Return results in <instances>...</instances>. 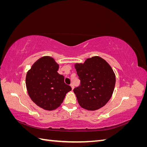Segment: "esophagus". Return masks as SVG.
I'll return each instance as SVG.
<instances>
[{
	"label": "esophagus",
	"instance_id": "obj_1",
	"mask_svg": "<svg viewBox=\"0 0 147 147\" xmlns=\"http://www.w3.org/2000/svg\"><path fill=\"white\" fill-rule=\"evenodd\" d=\"M70 86H71V88H72V90H74V84H73V83H71V84H70Z\"/></svg>",
	"mask_w": 147,
	"mask_h": 147
}]
</instances>
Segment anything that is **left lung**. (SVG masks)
<instances>
[{"label": "left lung", "mask_w": 147, "mask_h": 147, "mask_svg": "<svg viewBox=\"0 0 147 147\" xmlns=\"http://www.w3.org/2000/svg\"><path fill=\"white\" fill-rule=\"evenodd\" d=\"M75 68L80 80V85L74 90L79 105L91 111L104 107L112 97L116 82L110 65L102 57L94 56L83 64H75Z\"/></svg>", "instance_id": "left-lung-1"}]
</instances>
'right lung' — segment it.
I'll return each mask as SVG.
<instances>
[{
	"label": "right lung",
	"instance_id": "add662e5",
	"mask_svg": "<svg viewBox=\"0 0 147 147\" xmlns=\"http://www.w3.org/2000/svg\"><path fill=\"white\" fill-rule=\"evenodd\" d=\"M59 64L50 56H43L32 65L26 74L28 94L34 103L47 110L58 108L72 88L57 73Z\"/></svg>",
	"mask_w": 147,
	"mask_h": 147
}]
</instances>
